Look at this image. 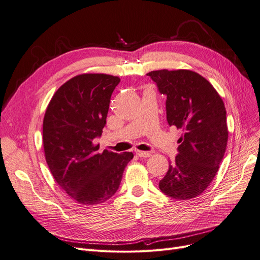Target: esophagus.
Masks as SVG:
<instances>
[{"mask_svg": "<svg viewBox=\"0 0 260 260\" xmlns=\"http://www.w3.org/2000/svg\"><path fill=\"white\" fill-rule=\"evenodd\" d=\"M136 153H137V155H138L139 157H145V158H148V157L151 156V153H150V152H145V151H137Z\"/></svg>", "mask_w": 260, "mask_h": 260, "instance_id": "esophagus-1", "label": "esophagus"}]
</instances>
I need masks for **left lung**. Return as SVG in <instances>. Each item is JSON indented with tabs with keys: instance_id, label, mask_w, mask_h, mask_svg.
<instances>
[{
	"instance_id": "1",
	"label": "left lung",
	"mask_w": 260,
	"mask_h": 260,
	"mask_svg": "<svg viewBox=\"0 0 260 260\" xmlns=\"http://www.w3.org/2000/svg\"><path fill=\"white\" fill-rule=\"evenodd\" d=\"M146 75L167 96L168 124L183 132L159 189L172 199H193L212 182L226 150L224 103L212 85L193 71L158 70Z\"/></svg>"
}]
</instances>
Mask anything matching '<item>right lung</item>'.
<instances>
[{"label": "right lung", "instance_id": "add662e5", "mask_svg": "<svg viewBox=\"0 0 260 260\" xmlns=\"http://www.w3.org/2000/svg\"><path fill=\"white\" fill-rule=\"evenodd\" d=\"M120 78L82 74L53 95L43 119V149L61 189L83 205L104 203L119 189L133 153L99 152L93 140L102 135L110 98Z\"/></svg>", "mask_w": 260, "mask_h": 260}]
</instances>
